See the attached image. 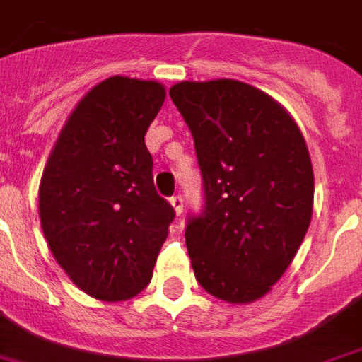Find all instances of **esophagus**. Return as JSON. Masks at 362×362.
Masks as SVG:
<instances>
[{
    "instance_id": "esophagus-1",
    "label": "esophagus",
    "mask_w": 362,
    "mask_h": 362,
    "mask_svg": "<svg viewBox=\"0 0 362 362\" xmlns=\"http://www.w3.org/2000/svg\"><path fill=\"white\" fill-rule=\"evenodd\" d=\"M170 202H171V206H173V210H175V214H177V216H181V214H183V197H181V194H175V197H171L170 198Z\"/></svg>"
}]
</instances>
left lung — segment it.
I'll return each mask as SVG.
<instances>
[{
    "instance_id": "8db88e82",
    "label": "left lung",
    "mask_w": 362,
    "mask_h": 362,
    "mask_svg": "<svg viewBox=\"0 0 362 362\" xmlns=\"http://www.w3.org/2000/svg\"><path fill=\"white\" fill-rule=\"evenodd\" d=\"M170 97L202 175V211L185 229L194 276L219 300H257L292 263L313 216L303 135L276 100L243 81H181Z\"/></svg>"
}]
</instances>
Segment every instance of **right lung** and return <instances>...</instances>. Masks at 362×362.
<instances>
[{"label":"right lung","mask_w":362,"mask_h":362,"mask_svg":"<svg viewBox=\"0 0 362 362\" xmlns=\"http://www.w3.org/2000/svg\"><path fill=\"white\" fill-rule=\"evenodd\" d=\"M164 99L156 81H100L70 114L43 171V235L72 282L97 300L148 286L175 217L154 189L145 145Z\"/></svg>","instance_id":"1"}]
</instances>
